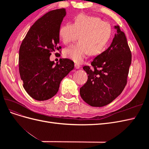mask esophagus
Listing matches in <instances>:
<instances>
[{
    "mask_svg": "<svg viewBox=\"0 0 149 149\" xmlns=\"http://www.w3.org/2000/svg\"><path fill=\"white\" fill-rule=\"evenodd\" d=\"M74 67H75L76 69H79V68L81 67V66L79 64H78V63H75L74 64Z\"/></svg>",
    "mask_w": 149,
    "mask_h": 149,
    "instance_id": "1",
    "label": "esophagus"
}]
</instances>
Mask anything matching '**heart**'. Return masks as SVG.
Returning a JSON list of instances; mask_svg holds the SVG:
<instances>
[{
	"label": "heart",
	"mask_w": 149,
	"mask_h": 149,
	"mask_svg": "<svg viewBox=\"0 0 149 149\" xmlns=\"http://www.w3.org/2000/svg\"><path fill=\"white\" fill-rule=\"evenodd\" d=\"M111 26L100 18L79 14L73 24H66L61 26L59 37L65 45L78 38L79 42L66 48L65 57L75 63H82L88 55H96L105 47L111 36Z\"/></svg>",
	"instance_id": "heart-1"
}]
</instances>
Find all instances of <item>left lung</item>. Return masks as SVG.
Wrapping results in <instances>:
<instances>
[{
    "label": "left lung",
    "instance_id": "8db88e82",
    "mask_svg": "<svg viewBox=\"0 0 149 149\" xmlns=\"http://www.w3.org/2000/svg\"><path fill=\"white\" fill-rule=\"evenodd\" d=\"M110 47L84 66L88 80L80 88L83 100L93 107L107 105L121 94L127 82L132 54L125 33L119 25Z\"/></svg>",
    "mask_w": 149,
    "mask_h": 149
}]
</instances>
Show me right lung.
<instances>
[{"label": "right lung", "instance_id": "right-lung-1", "mask_svg": "<svg viewBox=\"0 0 149 149\" xmlns=\"http://www.w3.org/2000/svg\"><path fill=\"white\" fill-rule=\"evenodd\" d=\"M66 14L65 8L45 13L31 26L20 45V78L26 93L35 100L45 101L55 96L61 81L74 68L70 59L60 58L55 66L49 60L52 53L61 48L58 46L59 30Z\"/></svg>", "mask_w": 149, "mask_h": 149}]
</instances>
